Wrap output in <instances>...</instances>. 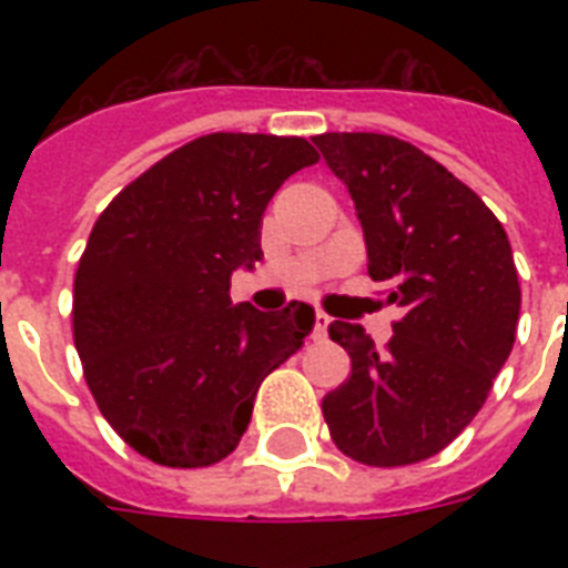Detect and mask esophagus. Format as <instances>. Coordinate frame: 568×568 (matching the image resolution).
<instances>
[{
    "label": "esophagus",
    "mask_w": 568,
    "mask_h": 568,
    "mask_svg": "<svg viewBox=\"0 0 568 568\" xmlns=\"http://www.w3.org/2000/svg\"><path fill=\"white\" fill-rule=\"evenodd\" d=\"M329 315L327 312H315V329H312V338H327V327H329Z\"/></svg>",
    "instance_id": "34e87169"
}]
</instances>
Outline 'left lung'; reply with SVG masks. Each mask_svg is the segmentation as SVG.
I'll use <instances>...</instances> for the list:
<instances>
[{"mask_svg": "<svg viewBox=\"0 0 568 568\" xmlns=\"http://www.w3.org/2000/svg\"><path fill=\"white\" fill-rule=\"evenodd\" d=\"M315 146L354 196L368 276L406 310L383 351L359 324H329L351 377L324 397V422L356 463H422L466 430L513 351L510 241L475 191L400 138L324 132Z\"/></svg>", "mask_w": 568, "mask_h": 568, "instance_id": "1", "label": "left lung"}]
</instances>
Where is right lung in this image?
I'll list each match as a JSON object with an SVG mask.
<instances>
[{
  "mask_svg": "<svg viewBox=\"0 0 568 568\" xmlns=\"http://www.w3.org/2000/svg\"><path fill=\"white\" fill-rule=\"evenodd\" d=\"M318 162L306 138L214 132L129 182L93 223L73 283V338L105 422L141 457H230L267 374L301 351L310 303L232 306L230 276L262 256V214Z\"/></svg>",
  "mask_w": 568,
  "mask_h": 568,
  "instance_id": "add662e5",
  "label": "right lung"
}]
</instances>
